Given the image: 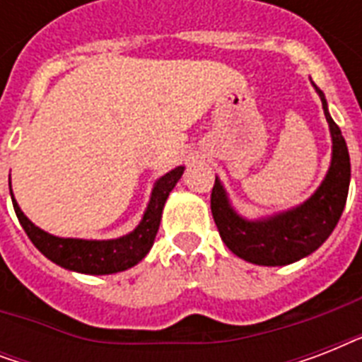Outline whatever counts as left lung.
I'll use <instances>...</instances> for the list:
<instances>
[{
  "label": "left lung",
  "mask_w": 362,
  "mask_h": 362,
  "mask_svg": "<svg viewBox=\"0 0 362 362\" xmlns=\"http://www.w3.org/2000/svg\"><path fill=\"white\" fill-rule=\"evenodd\" d=\"M323 112L332 136V159L325 180L310 199L295 209L280 214L246 220L235 212L226 189L216 176L210 209L221 240L244 261L264 267H281L295 263L315 252L329 238L346 206L351 165L342 131L334 124L327 109V99L320 88Z\"/></svg>",
  "instance_id": "1"
}]
</instances>
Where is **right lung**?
<instances>
[{"instance_id": "right-lung-1", "label": "right lung", "mask_w": 362, "mask_h": 362, "mask_svg": "<svg viewBox=\"0 0 362 362\" xmlns=\"http://www.w3.org/2000/svg\"><path fill=\"white\" fill-rule=\"evenodd\" d=\"M182 173H184V167H176L161 176L153 184L150 203L141 223L129 235L112 238V240H82V238H59L48 235L47 231L33 226L25 218L18 203L14 201L13 192H11V199H13L14 212H16L20 226L24 227L25 235L45 257L64 269L82 272V274H115V272L135 267L150 252L153 238L158 235L165 201L173 192V187L176 186V182L180 180Z\"/></svg>"}]
</instances>
